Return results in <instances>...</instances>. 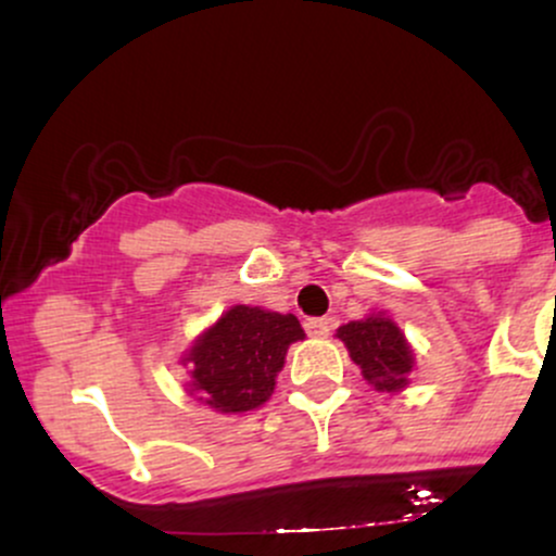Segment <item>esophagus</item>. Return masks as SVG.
Instances as JSON below:
<instances>
[{
	"label": "esophagus",
	"mask_w": 556,
	"mask_h": 556,
	"mask_svg": "<svg viewBox=\"0 0 556 556\" xmlns=\"http://www.w3.org/2000/svg\"><path fill=\"white\" fill-rule=\"evenodd\" d=\"M329 329H331V321L329 318H305V331H308L311 337H329Z\"/></svg>",
	"instance_id": "34e87169"
}]
</instances>
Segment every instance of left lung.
Masks as SVG:
<instances>
[{"instance_id": "obj_1", "label": "left lung", "mask_w": 556, "mask_h": 556, "mask_svg": "<svg viewBox=\"0 0 556 556\" xmlns=\"http://www.w3.org/2000/svg\"><path fill=\"white\" fill-rule=\"evenodd\" d=\"M337 340L344 342L350 358L376 392L394 394L410 384L416 353L387 311H374L358 321L342 324Z\"/></svg>"}]
</instances>
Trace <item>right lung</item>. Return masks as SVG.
Masks as SVG:
<instances>
[{"instance_id": "right-lung-1", "label": "right lung", "mask_w": 556, "mask_h": 556, "mask_svg": "<svg viewBox=\"0 0 556 556\" xmlns=\"http://www.w3.org/2000/svg\"><path fill=\"white\" fill-rule=\"evenodd\" d=\"M305 331L292 314L232 305L182 353L185 392L222 416H240L269 402L292 342Z\"/></svg>"}]
</instances>
